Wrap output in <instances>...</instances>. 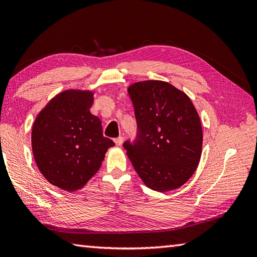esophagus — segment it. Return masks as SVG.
<instances>
[{"instance_id":"1","label":"esophagus","mask_w":257,"mask_h":257,"mask_svg":"<svg viewBox=\"0 0 257 257\" xmlns=\"http://www.w3.org/2000/svg\"><path fill=\"white\" fill-rule=\"evenodd\" d=\"M113 141H114V144H116L117 147H120V146L122 145V143H123V138L122 137H118V138L114 139Z\"/></svg>"}]
</instances>
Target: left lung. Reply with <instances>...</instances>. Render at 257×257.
Returning <instances> with one entry per match:
<instances>
[{
  "instance_id": "left-lung-1",
  "label": "left lung",
  "mask_w": 257,
  "mask_h": 257,
  "mask_svg": "<svg viewBox=\"0 0 257 257\" xmlns=\"http://www.w3.org/2000/svg\"><path fill=\"white\" fill-rule=\"evenodd\" d=\"M138 139L123 147L136 172L151 190L178 189L199 166L203 144L201 120L189 96L162 80L128 86Z\"/></svg>"
}]
</instances>
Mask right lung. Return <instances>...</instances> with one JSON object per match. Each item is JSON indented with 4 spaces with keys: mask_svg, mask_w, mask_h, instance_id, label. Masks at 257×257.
<instances>
[{
    "mask_svg": "<svg viewBox=\"0 0 257 257\" xmlns=\"http://www.w3.org/2000/svg\"><path fill=\"white\" fill-rule=\"evenodd\" d=\"M94 91L66 89L37 113L32 128L34 160L51 184L75 192L99 170L113 141L102 136L101 120L90 112Z\"/></svg>",
    "mask_w": 257,
    "mask_h": 257,
    "instance_id": "right-lung-1",
    "label": "right lung"
}]
</instances>
